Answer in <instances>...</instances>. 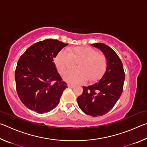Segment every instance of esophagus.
Listing matches in <instances>:
<instances>
[{
    "mask_svg": "<svg viewBox=\"0 0 147 147\" xmlns=\"http://www.w3.org/2000/svg\"><path fill=\"white\" fill-rule=\"evenodd\" d=\"M68 88H74V86L73 85V84H68Z\"/></svg>",
    "mask_w": 147,
    "mask_h": 147,
    "instance_id": "obj_1",
    "label": "esophagus"
}]
</instances>
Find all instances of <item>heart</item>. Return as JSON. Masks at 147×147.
<instances>
[{
	"mask_svg": "<svg viewBox=\"0 0 147 147\" xmlns=\"http://www.w3.org/2000/svg\"><path fill=\"white\" fill-rule=\"evenodd\" d=\"M59 73L63 74L78 63V69L69 71L64 76L68 82L82 84L89 79L95 82L102 78L107 69V59L102 54L88 47H70L67 51H61L54 58Z\"/></svg>",
	"mask_w": 147,
	"mask_h": 147,
	"instance_id": "1",
	"label": "heart"
}]
</instances>
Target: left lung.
Instances as JSON below:
<instances>
[{"label": "left lung", "instance_id": "left-lung-1", "mask_svg": "<svg viewBox=\"0 0 147 147\" xmlns=\"http://www.w3.org/2000/svg\"><path fill=\"white\" fill-rule=\"evenodd\" d=\"M92 46L105 55L107 69L98 83L83 87V93L77 102L83 112L95 117L105 115L115 106L123 90L125 74L121 59L112 49L100 43Z\"/></svg>", "mask_w": 147, "mask_h": 147}]
</instances>
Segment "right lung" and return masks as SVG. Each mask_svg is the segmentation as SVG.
<instances>
[{"label": "right lung", "instance_id": "1", "mask_svg": "<svg viewBox=\"0 0 147 147\" xmlns=\"http://www.w3.org/2000/svg\"><path fill=\"white\" fill-rule=\"evenodd\" d=\"M67 45L45 39L32 45L20 57L15 80L19 98L26 108L45 113L58 106L67 85L57 71L53 58Z\"/></svg>", "mask_w": 147, "mask_h": 147}]
</instances>
